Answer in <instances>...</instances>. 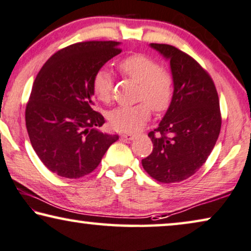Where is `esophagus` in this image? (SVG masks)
Segmentation results:
<instances>
[{
	"mask_svg": "<svg viewBox=\"0 0 251 251\" xmlns=\"http://www.w3.org/2000/svg\"><path fill=\"white\" fill-rule=\"evenodd\" d=\"M122 137H123V139H126V140H134V137H135V134H133V133H123L122 134Z\"/></svg>",
	"mask_w": 251,
	"mask_h": 251,
	"instance_id": "esophagus-1",
	"label": "esophagus"
}]
</instances>
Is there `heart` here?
<instances>
[{"mask_svg":"<svg viewBox=\"0 0 251 251\" xmlns=\"http://www.w3.org/2000/svg\"><path fill=\"white\" fill-rule=\"evenodd\" d=\"M123 76L139 83L137 100L133 105H121L109 112L108 121L112 128L124 132L140 129L149 121L151 109L161 114L171 107L174 97V78L160 63L144 54H132L118 62ZM92 89L98 100L104 103L111 101L114 92V77L105 68H100L92 78Z\"/></svg>","mask_w":251,"mask_h":251,"instance_id":"heart-1","label":"heart"}]
</instances>
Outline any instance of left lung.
<instances>
[{
	"label": "left lung",
	"instance_id": "1",
	"mask_svg": "<svg viewBox=\"0 0 251 251\" xmlns=\"http://www.w3.org/2000/svg\"><path fill=\"white\" fill-rule=\"evenodd\" d=\"M151 47L171 60L174 97L159 126L148 134L153 149L142 166L160 183H177L199 171L221 132L220 100L214 80L188 53L168 44Z\"/></svg>",
	"mask_w": 251,
	"mask_h": 251
}]
</instances>
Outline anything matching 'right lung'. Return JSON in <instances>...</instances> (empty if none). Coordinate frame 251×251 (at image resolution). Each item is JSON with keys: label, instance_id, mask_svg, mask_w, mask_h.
<instances>
[{"label": "right lung", "instance_id": "1", "mask_svg": "<svg viewBox=\"0 0 251 251\" xmlns=\"http://www.w3.org/2000/svg\"><path fill=\"white\" fill-rule=\"evenodd\" d=\"M115 41L79 42L44 63L26 105L31 146L45 167L66 178H79L98 167L118 135L95 128L104 124L93 110L92 78L122 52Z\"/></svg>", "mask_w": 251, "mask_h": 251}]
</instances>
